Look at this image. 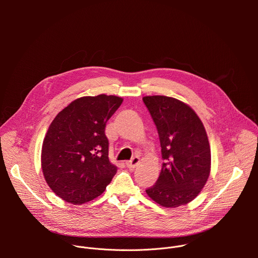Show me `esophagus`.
Returning a JSON list of instances; mask_svg holds the SVG:
<instances>
[{
    "mask_svg": "<svg viewBox=\"0 0 258 258\" xmlns=\"http://www.w3.org/2000/svg\"><path fill=\"white\" fill-rule=\"evenodd\" d=\"M139 162H140V158H139V157H134L132 160L126 161L125 164H126V166H127L130 169H134V168H136V167L138 166Z\"/></svg>",
    "mask_w": 258,
    "mask_h": 258,
    "instance_id": "obj_1",
    "label": "esophagus"
}]
</instances>
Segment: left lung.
I'll list each match as a JSON object with an SVG mask.
<instances>
[{
    "label": "left lung",
    "mask_w": 258,
    "mask_h": 258,
    "mask_svg": "<svg viewBox=\"0 0 258 258\" xmlns=\"http://www.w3.org/2000/svg\"><path fill=\"white\" fill-rule=\"evenodd\" d=\"M143 101L156 125L164 162L155 185L146 190L163 207H177L195 199L210 173L211 153L204 125L194 110L166 96Z\"/></svg>",
    "instance_id": "1"
}]
</instances>
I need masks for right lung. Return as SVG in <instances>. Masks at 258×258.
I'll list each match as a JSON object with an SVG mask.
<instances>
[{"label": "right lung", "instance_id": "right-lung-1", "mask_svg": "<svg viewBox=\"0 0 258 258\" xmlns=\"http://www.w3.org/2000/svg\"><path fill=\"white\" fill-rule=\"evenodd\" d=\"M122 101L112 95L82 97L50 124L42 148V169L48 186L66 202L83 204L95 199L115 175L105 127Z\"/></svg>", "mask_w": 258, "mask_h": 258}]
</instances>
